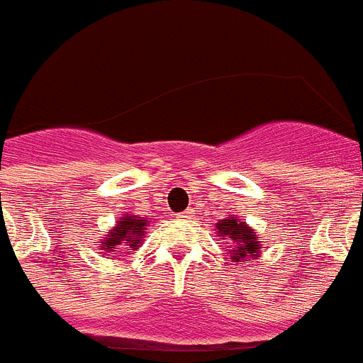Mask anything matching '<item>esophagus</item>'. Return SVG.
Returning a JSON list of instances; mask_svg holds the SVG:
<instances>
[{
  "label": "esophagus",
  "mask_w": 363,
  "mask_h": 363,
  "mask_svg": "<svg viewBox=\"0 0 363 363\" xmlns=\"http://www.w3.org/2000/svg\"><path fill=\"white\" fill-rule=\"evenodd\" d=\"M177 218H179V219H190L191 218V212L184 210V212H181V214H177Z\"/></svg>",
  "instance_id": "esophagus-1"
}]
</instances>
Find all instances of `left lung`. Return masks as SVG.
Segmentation results:
<instances>
[{"label": "left lung", "instance_id": "left-lung-1", "mask_svg": "<svg viewBox=\"0 0 363 363\" xmlns=\"http://www.w3.org/2000/svg\"><path fill=\"white\" fill-rule=\"evenodd\" d=\"M216 230H218L219 236H223V240L228 238L233 242V245H228L230 247V257H233L230 260L233 262H245V264H249L252 258H257L264 251L255 230L243 219H221L216 225Z\"/></svg>", "mask_w": 363, "mask_h": 363}]
</instances>
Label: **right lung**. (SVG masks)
<instances>
[{"label": "right lung", "mask_w": 363, "mask_h": 363, "mask_svg": "<svg viewBox=\"0 0 363 363\" xmlns=\"http://www.w3.org/2000/svg\"><path fill=\"white\" fill-rule=\"evenodd\" d=\"M149 221L145 218H136V216H125L118 221L111 233L105 234V238L96 243L99 251H103L106 257H116L120 252H133L145 234V227Z\"/></svg>", "instance_id": "obj_1"}]
</instances>
